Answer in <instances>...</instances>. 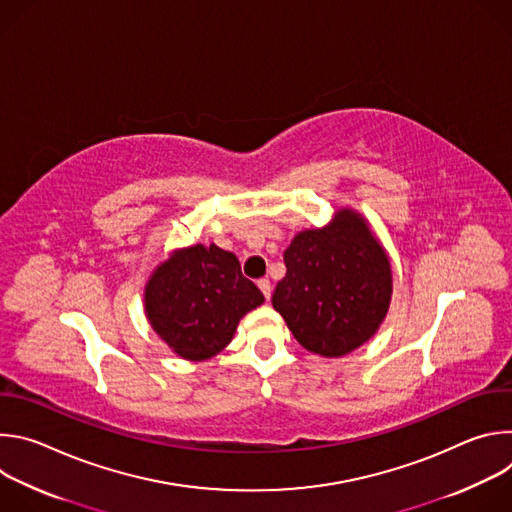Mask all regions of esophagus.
Here are the masks:
<instances>
[{
    "mask_svg": "<svg viewBox=\"0 0 512 512\" xmlns=\"http://www.w3.org/2000/svg\"><path fill=\"white\" fill-rule=\"evenodd\" d=\"M257 285H259V289L263 291V296H265V300H269V298H271V281L263 277V279H259V281H257Z\"/></svg>",
    "mask_w": 512,
    "mask_h": 512,
    "instance_id": "1",
    "label": "esophagus"
}]
</instances>
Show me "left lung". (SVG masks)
I'll return each instance as SVG.
<instances>
[{
	"mask_svg": "<svg viewBox=\"0 0 512 512\" xmlns=\"http://www.w3.org/2000/svg\"><path fill=\"white\" fill-rule=\"evenodd\" d=\"M285 277L273 291V308L310 352L338 358L375 336L393 294L391 263L350 208L332 223L294 237L283 253Z\"/></svg>",
	"mask_w": 512,
	"mask_h": 512,
	"instance_id": "left-lung-1",
	"label": "left lung"
}]
</instances>
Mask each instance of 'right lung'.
<instances>
[{
	"mask_svg": "<svg viewBox=\"0 0 512 512\" xmlns=\"http://www.w3.org/2000/svg\"><path fill=\"white\" fill-rule=\"evenodd\" d=\"M265 302L241 273L235 253L216 245L178 249L145 285V314L156 334L182 358L200 362L221 352L239 320Z\"/></svg>",
	"mask_w": 512,
	"mask_h": 512,
	"instance_id": "obj_1",
	"label": "right lung"
}]
</instances>
